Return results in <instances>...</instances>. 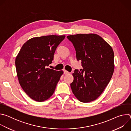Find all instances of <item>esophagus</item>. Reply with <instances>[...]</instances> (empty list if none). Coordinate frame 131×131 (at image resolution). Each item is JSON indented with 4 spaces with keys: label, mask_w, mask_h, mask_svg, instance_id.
<instances>
[{
    "label": "esophagus",
    "mask_w": 131,
    "mask_h": 131,
    "mask_svg": "<svg viewBox=\"0 0 131 131\" xmlns=\"http://www.w3.org/2000/svg\"><path fill=\"white\" fill-rule=\"evenodd\" d=\"M64 73L65 74H67L69 73V72H68V71L65 70H64Z\"/></svg>",
    "instance_id": "esophagus-1"
}]
</instances>
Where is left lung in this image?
<instances>
[{
	"label": "left lung",
	"instance_id": "obj_1",
	"mask_svg": "<svg viewBox=\"0 0 131 131\" xmlns=\"http://www.w3.org/2000/svg\"><path fill=\"white\" fill-rule=\"evenodd\" d=\"M76 52V58L81 61V71L72 73V91L81 102L97 99L109 83L114 71V53L101 37L94 34H77L67 37Z\"/></svg>",
	"mask_w": 131,
	"mask_h": 131
}]
</instances>
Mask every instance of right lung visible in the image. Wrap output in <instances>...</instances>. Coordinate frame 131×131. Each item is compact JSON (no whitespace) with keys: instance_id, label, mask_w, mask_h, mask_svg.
<instances>
[{"instance_id":"add662e5","label":"right lung","mask_w":131,"mask_h":131,"mask_svg":"<svg viewBox=\"0 0 131 131\" xmlns=\"http://www.w3.org/2000/svg\"><path fill=\"white\" fill-rule=\"evenodd\" d=\"M65 36L35 37L22 47L15 59L18 81L29 97L37 102L50 98L63 73L48 68L54 54Z\"/></svg>"}]
</instances>
